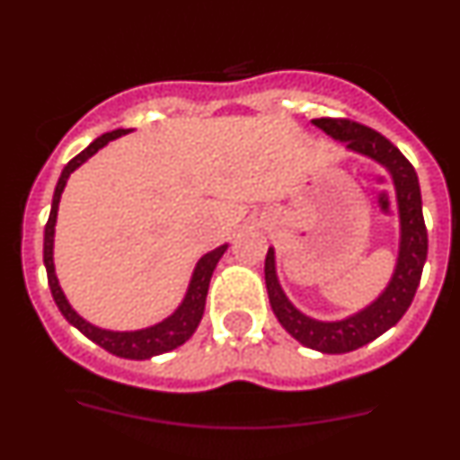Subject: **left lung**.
Returning a JSON list of instances; mask_svg holds the SVG:
<instances>
[{
  "mask_svg": "<svg viewBox=\"0 0 460 460\" xmlns=\"http://www.w3.org/2000/svg\"><path fill=\"white\" fill-rule=\"evenodd\" d=\"M329 137L342 142L347 151L369 157L389 173L396 193L398 207V256L387 287L374 298L367 307L338 320H318L300 312L282 291L276 273V252L269 247L264 258V282H267L269 303L278 323L289 332L300 345L316 349L320 354H347L358 347L376 341L380 333L392 329L402 314L410 309L419 289L420 273L428 260V231L423 220V202H420L419 175L407 157L394 146L387 137L374 128L349 119L320 118L314 119Z\"/></svg>",
  "mask_w": 460,
  "mask_h": 460,
  "instance_id": "8db88e82",
  "label": "left lung"
}]
</instances>
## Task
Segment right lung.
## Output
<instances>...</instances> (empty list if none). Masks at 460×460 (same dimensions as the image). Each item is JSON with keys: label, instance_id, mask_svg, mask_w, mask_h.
<instances>
[{"label": "right lung", "instance_id": "add662e5", "mask_svg": "<svg viewBox=\"0 0 460 460\" xmlns=\"http://www.w3.org/2000/svg\"><path fill=\"white\" fill-rule=\"evenodd\" d=\"M128 131H131V128H115V131L104 133V136L93 140L84 151L80 153V155H75L66 166H64L62 175H59L58 180V187H55L53 204H50V216L44 229V267H46V276H49V287H50V294H53L55 305H58L62 316L66 318L73 327L80 329L88 341L100 345L102 349L111 351L113 356H119V358H128V360H146V358H153V356L166 354V351L184 345V342L193 336V332H196L198 324H200L202 320L204 303H207V291H208V282H211V276H213V269H216L217 260L225 256L229 244H220V247L204 253V256L198 260L196 267H193L191 280H189L187 294H184L182 303L175 307V312L171 314V316L160 320V323L151 324V327L133 329V332H111V329H102L97 327V324L88 323L86 318H82L80 314L71 307L66 294H64V289L59 287L58 273H55V262H53L55 222H58L59 200H62L64 187H66L73 171L80 169L88 157L95 155V153L100 151V148H104L106 144L127 136Z\"/></svg>", "mask_w": 460, "mask_h": 460}]
</instances>
